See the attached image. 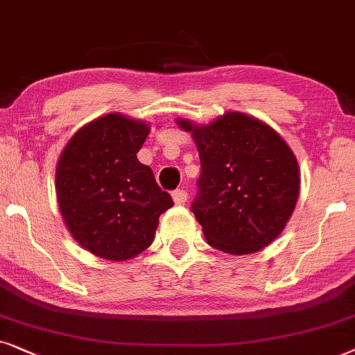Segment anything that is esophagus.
I'll return each instance as SVG.
<instances>
[{
    "mask_svg": "<svg viewBox=\"0 0 355 355\" xmlns=\"http://www.w3.org/2000/svg\"><path fill=\"white\" fill-rule=\"evenodd\" d=\"M172 198H173L175 205H185L188 200V193L185 190H182V188H178V190H175L172 193Z\"/></svg>",
    "mask_w": 355,
    "mask_h": 355,
    "instance_id": "esophagus-1",
    "label": "esophagus"
}]
</instances>
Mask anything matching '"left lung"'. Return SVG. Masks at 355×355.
I'll return each instance as SVG.
<instances>
[{
  "instance_id": "left-lung-1",
  "label": "left lung",
  "mask_w": 355,
  "mask_h": 355,
  "mask_svg": "<svg viewBox=\"0 0 355 355\" xmlns=\"http://www.w3.org/2000/svg\"><path fill=\"white\" fill-rule=\"evenodd\" d=\"M191 131L201 173L191 211L212 248L250 254L284 229L299 198L295 155L266 123L229 112L207 126L178 120Z\"/></svg>"
}]
</instances>
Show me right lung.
<instances>
[{"label": "right lung", "mask_w": 355, "mask_h": 355, "mask_svg": "<svg viewBox=\"0 0 355 355\" xmlns=\"http://www.w3.org/2000/svg\"><path fill=\"white\" fill-rule=\"evenodd\" d=\"M143 121L110 113L84 126L61 154L56 196L73 237L97 257L125 261L153 243L159 216L173 206L136 154Z\"/></svg>", "instance_id": "add662e5"}]
</instances>
